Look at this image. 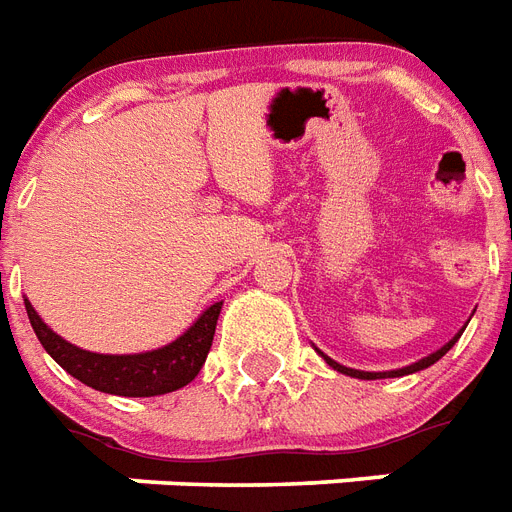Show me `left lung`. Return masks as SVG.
<instances>
[{
    "mask_svg": "<svg viewBox=\"0 0 512 512\" xmlns=\"http://www.w3.org/2000/svg\"><path fill=\"white\" fill-rule=\"evenodd\" d=\"M465 330V327H463ZM463 330H460V333L455 335V338H452V341L449 343H444V346H441L439 351H433V354H428V357H423V359H418V362H412V365H407V367H399V370H388V372H365V370H351V367H343V365H338V362H335V359H330V357H325V354H322V359H325L327 365L333 367V370H338V372H343V375H351V378H362V380H378V378H402V375H410V372H418V370H425V367H431L433 362H439L441 357H444V354H447L449 349H452V346H455L457 343V338H460V335H463Z\"/></svg>",
    "mask_w": 512,
    "mask_h": 512,
    "instance_id": "obj_1",
    "label": "left lung"
}]
</instances>
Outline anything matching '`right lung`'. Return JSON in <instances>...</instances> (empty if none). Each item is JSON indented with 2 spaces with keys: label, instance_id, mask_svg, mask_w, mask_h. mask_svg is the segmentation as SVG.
<instances>
[{
  "label": "right lung",
  "instance_id": "obj_1",
  "mask_svg": "<svg viewBox=\"0 0 512 512\" xmlns=\"http://www.w3.org/2000/svg\"><path fill=\"white\" fill-rule=\"evenodd\" d=\"M26 312L36 338L42 341L44 351L81 383L94 391L116 396H161L187 386L200 372L208 357L211 341L216 333V320L222 312V301L208 306L198 320L179 335L177 341L166 343L161 349L142 351V354H94L73 346L65 338L44 325L31 301L26 298Z\"/></svg>",
  "mask_w": 512,
  "mask_h": 512
}]
</instances>
